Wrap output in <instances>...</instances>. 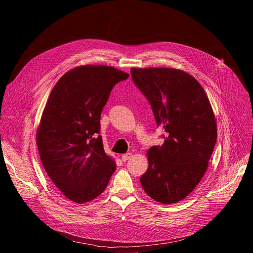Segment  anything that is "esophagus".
<instances>
[{"label": "esophagus", "mask_w": 253, "mask_h": 253, "mask_svg": "<svg viewBox=\"0 0 253 253\" xmlns=\"http://www.w3.org/2000/svg\"><path fill=\"white\" fill-rule=\"evenodd\" d=\"M132 157V153H126V154H123L122 156H121V159H122V161H124V162H126L128 159H130Z\"/></svg>", "instance_id": "34e87169"}]
</instances>
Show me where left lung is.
Returning a JSON list of instances; mask_svg holds the SVG:
<instances>
[{
  "mask_svg": "<svg viewBox=\"0 0 253 253\" xmlns=\"http://www.w3.org/2000/svg\"><path fill=\"white\" fill-rule=\"evenodd\" d=\"M132 80L149 101L157 127L166 132L161 146L148 152L141 185L163 204L184 199L202 179L213 152L217 127L210 102L197 80L171 68H132Z\"/></svg>",
  "mask_w": 253,
  "mask_h": 253,
  "instance_id": "left-lung-1",
  "label": "left lung"
}]
</instances>
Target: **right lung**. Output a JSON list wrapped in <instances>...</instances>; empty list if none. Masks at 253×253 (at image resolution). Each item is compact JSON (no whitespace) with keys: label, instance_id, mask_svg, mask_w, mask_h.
I'll return each instance as SVG.
<instances>
[{"label":"right lung","instance_id":"1","mask_svg":"<svg viewBox=\"0 0 253 253\" xmlns=\"http://www.w3.org/2000/svg\"><path fill=\"white\" fill-rule=\"evenodd\" d=\"M128 77L110 66H80L64 74L50 94L37 131L38 150L55 186L73 202L99 196L116 170L97 134L113 87Z\"/></svg>","mask_w":253,"mask_h":253}]
</instances>
